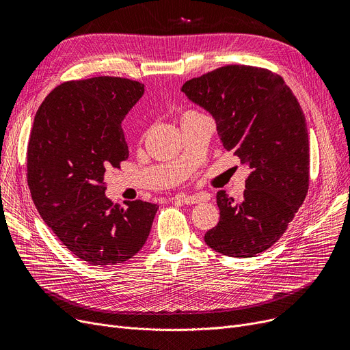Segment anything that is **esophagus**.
Returning <instances> with one entry per match:
<instances>
[{
  "label": "esophagus",
  "mask_w": 350,
  "mask_h": 350,
  "mask_svg": "<svg viewBox=\"0 0 350 350\" xmlns=\"http://www.w3.org/2000/svg\"><path fill=\"white\" fill-rule=\"evenodd\" d=\"M174 200L180 201V203H183V204L190 206V204H197V203H200V201H207L208 196L207 194H185L183 193V194H177L174 197Z\"/></svg>",
  "instance_id": "obj_1"
}]
</instances>
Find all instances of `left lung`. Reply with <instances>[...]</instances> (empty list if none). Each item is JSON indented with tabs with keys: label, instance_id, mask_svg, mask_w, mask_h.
I'll return each instance as SVG.
<instances>
[{
	"label": "left lung",
	"instance_id": "8db88e82",
	"mask_svg": "<svg viewBox=\"0 0 350 350\" xmlns=\"http://www.w3.org/2000/svg\"><path fill=\"white\" fill-rule=\"evenodd\" d=\"M214 118L223 146L247 164L244 194L217 193L218 224L204 241L214 251L247 258L286 231L309 187L305 115L284 79L268 69L221 66L181 88Z\"/></svg>",
	"mask_w": 350,
	"mask_h": 350
}]
</instances>
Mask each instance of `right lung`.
<instances>
[{
  "mask_svg": "<svg viewBox=\"0 0 350 350\" xmlns=\"http://www.w3.org/2000/svg\"><path fill=\"white\" fill-rule=\"evenodd\" d=\"M144 94L136 81L98 77L64 82L36 110L28 142V186L45 224L78 258L118 265L136 255L159 206H113L105 172L129 157L122 122Z\"/></svg>",
  "mask_w": 350,
  "mask_h": 350,
  "instance_id": "add662e5",
  "label": "right lung"
}]
</instances>
